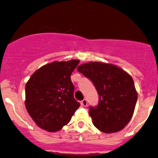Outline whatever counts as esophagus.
Here are the masks:
<instances>
[{"label": "esophagus", "mask_w": 158, "mask_h": 158, "mask_svg": "<svg viewBox=\"0 0 158 158\" xmlns=\"http://www.w3.org/2000/svg\"><path fill=\"white\" fill-rule=\"evenodd\" d=\"M81 104L82 107H86L87 106V101L86 99H84V100L81 102Z\"/></svg>", "instance_id": "obj_1"}]
</instances>
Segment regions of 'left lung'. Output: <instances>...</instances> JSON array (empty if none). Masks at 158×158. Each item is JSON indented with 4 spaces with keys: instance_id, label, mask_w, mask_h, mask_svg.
<instances>
[{
    "instance_id": "obj_1",
    "label": "left lung",
    "mask_w": 158,
    "mask_h": 158,
    "mask_svg": "<svg viewBox=\"0 0 158 158\" xmlns=\"http://www.w3.org/2000/svg\"><path fill=\"white\" fill-rule=\"evenodd\" d=\"M77 70L91 80L98 93V105L89 108L93 125L106 134L123 129L131 119L137 100L131 76L117 65L102 62L84 63Z\"/></svg>"
}]
</instances>
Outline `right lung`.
Listing matches in <instances>:
<instances>
[{
  "label": "right lung",
  "mask_w": 158,
  "mask_h": 158,
  "mask_svg": "<svg viewBox=\"0 0 158 158\" xmlns=\"http://www.w3.org/2000/svg\"><path fill=\"white\" fill-rule=\"evenodd\" d=\"M79 60L54 61L38 69L25 86V107L37 126L56 132L70 122L80 107L74 98L71 74Z\"/></svg>",
  "instance_id": "right-lung-1"
}]
</instances>
